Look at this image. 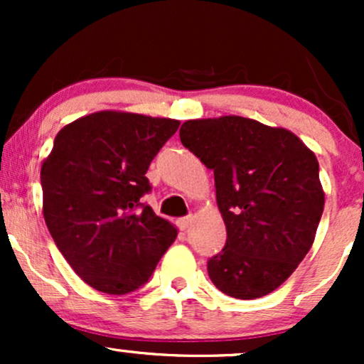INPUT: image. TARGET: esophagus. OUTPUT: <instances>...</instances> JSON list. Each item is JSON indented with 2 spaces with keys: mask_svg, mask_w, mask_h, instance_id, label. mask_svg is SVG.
Returning a JSON list of instances; mask_svg holds the SVG:
<instances>
[{
  "mask_svg": "<svg viewBox=\"0 0 364 364\" xmlns=\"http://www.w3.org/2000/svg\"><path fill=\"white\" fill-rule=\"evenodd\" d=\"M191 220H193V215H188V217H181V219L178 220V225L181 231H186L188 228L191 225Z\"/></svg>",
  "mask_w": 364,
  "mask_h": 364,
  "instance_id": "1",
  "label": "esophagus"
}]
</instances>
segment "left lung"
<instances>
[{"mask_svg":"<svg viewBox=\"0 0 364 364\" xmlns=\"http://www.w3.org/2000/svg\"><path fill=\"white\" fill-rule=\"evenodd\" d=\"M179 139L214 171L228 231L208 260L210 281L237 299L275 291L310 252L323 214L313 150L289 129L235 114L185 121Z\"/></svg>","mask_w":364,"mask_h":364,"instance_id":"8db88e82","label":"left lung"}]
</instances>
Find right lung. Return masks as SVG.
I'll use <instances>...</instances> for the list:
<instances>
[{
  "instance_id": "obj_1",
  "label": "right lung",
  "mask_w": 364,
  "mask_h": 364,
  "mask_svg": "<svg viewBox=\"0 0 364 364\" xmlns=\"http://www.w3.org/2000/svg\"><path fill=\"white\" fill-rule=\"evenodd\" d=\"M178 119L97 111L58 132L41 168L43 214L75 274L106 294L149 281L178 229L140 198L150 162Z\"/></svg>"
}]
</instances>
